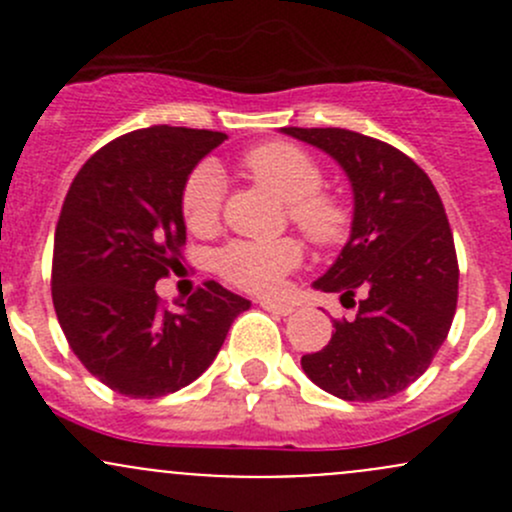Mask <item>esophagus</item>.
Wrapping results in <instances>:
<instances>
[{
    "label": "esophagus",
    "instance_id": "34e87169",
    "mask_svg": "<svg viewBox=\"0 0 512 512\" xmlns=\"http://www.w3.org/2000/svg\"><path fill=\"white\" fill-rule=\"evenodd\" d=\"M260 307L267 309V312H272V314H280V317H287V314H292V304L270 302V299H260Z\"/></svg>",
    "mask_w": 512,
    "mask_h": 512
}]
</instances>
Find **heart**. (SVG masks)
Here are the masks:
<instances>
[{
  "mask_svg": "<svg viewBox=\"0 0 512 512\" xmlns=\"http://www.w3.org/2000/svg\"><path fill=\"white\" fill-rule=\"evenodd\" d=\"M245 168L252 178L270 188L287 203L292 223L314 245H339L347 237L352 213L347 203L322 188V168L317 160L292 143H262L245 156ZM223 178L213 165H200L183 190V218L190 230H210L220 218ZM302 260L294 240L232 242L218 252V272L232 285L250 292L270 294L282 285V277Z\"/></svg>",
  "mask_w": 512,
  "mask_h": 512,
  "instance_id": "1",
  "label": "heart"
}]
</instances>
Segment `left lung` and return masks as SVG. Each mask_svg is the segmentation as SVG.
I'll use <instances>...</instances> for the list:
<instances>
[{"instance_id": "obj_1", "label": "left lung", "mask_w": 512, "mask_h": 512, "mask_svg": "<svg viewBox=\"0 0 512 512\" xmlns=\"http://www.w3.org/2000/svg\"><path fill=\"white\" fill-rule=\"evenodd\" d=\"M342 165L352 183V235L314 289L359 309L334 322L324 349L302 356L319 389L344 401L399 394L446 342L458 302V260L431 178L399 148L347 128H282Z\"/></svg>"}]
</instances>
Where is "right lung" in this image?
I'll use <instances>...</instances> for the list:
<instances>
[{
    "label": "right lung",
    "mask_w": 512,
    "mask_h": 512,
    "mask_svg": "<svg viewBox=\"0 0 512 512\" xmlns=\"http://www.w3.org/2000/svg\"><path fill=\"white\" fill-rule=\"evenodd\" d=\"M225 133L151 126L76 173L54 235L51 299L71 352L108 389L158 399L193 384L250 299L205 282L165 309L156 282L180 265L183 190Z\"/></svg>",
    "instance_id": "right-lung-1"
}]
</instances>
